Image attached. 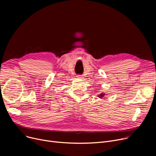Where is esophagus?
I'll use <instances>...</instances> for the list:
<instances>
[{
  "label": "esophagus",
  "mask_w": 156,
  "mask_h": 156,
  "mask_svg": "<svg viewBox=\"0 0 156 156\" xmlns=\"http://www.w3.org/2000/svg\"><path fill=\"white\" fill-rule=\"evenodd\" d=\"M76 77H77L78 78H80V79H81V78H83V77H82V76H81V75H77V76H76Z\"/></svg>",
  "instance_id": "1"
}]
</instances>
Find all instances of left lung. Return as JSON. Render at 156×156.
<instances>
[{"mask_svg":"<svg viewBox=\"0 0 156 156\" xmlns=\"http://www.w3.org/2000/svg\"><path fill=\"white\" fill-rule=\"evenodd\" d=\"M104 95H105L104 94H101V95H100V97H101V98H102V97H104Z\"/></svg>","mask_w":156,"mask_h":156,"instance_id":"obj_1","label":"left lung"}]
</instances>
